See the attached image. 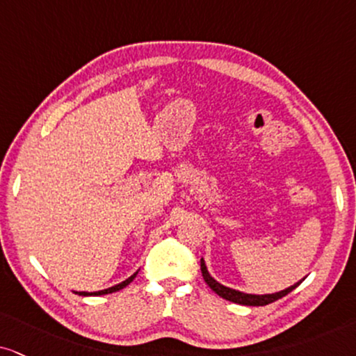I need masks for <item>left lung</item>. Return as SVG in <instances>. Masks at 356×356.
Returning a JSON list of instances; mask_svg holds the SVG:
<instances>
[{"label":"left lung","mask_w":356,"mask_h":356,"mask_svg":"<svg viewBox=\"0 0 356 356\" xmlns=\"http://www.w3.org/2000/svg\"><path fill=\"white\" fill-rule=\"evenodd\" d=\"M201 274H203V279L204 282L209 285V289L214 291L218 293L219 297H222V299L229 300V302H234V304H239V305H254V307H259V305H267V304H272V302L282 299V297L287 296L289 292H292L293 289L297 287V285L302 284V279L300 282L291 285V287L284 289V291L280 292H275V293H264V296H256V293H244V292H239L236 291V289H231V287H226V285L219 284L218 280H214L211 275H209L208 269H206V264H204V259H201Z\"/></svg>","instance_id":"1"}]
</instances>
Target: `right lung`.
<instances>
[{
  "label": "right lung",
  "mask_w": 356,
  "mask_h": 356,
  "mask_svg": "<svg viewBox=\"0 0 356 356\" xmlns=\"http://www.w3.org/2000/svg\"><path fill=\"white\" fill-rule=\"evenodd\" d=\"M138 272H135L134 275H130L129 279H125L124 282H120V284H117V285H113V287H108V289H104V291H99V292H76V293H79V296H105V293H112V292H117V291H120V289H124V287H127V285H129L131 280L135 279V275H137Z\"/></svg>",
  "instance_id": "right-lung-1"
}]
</instances>
